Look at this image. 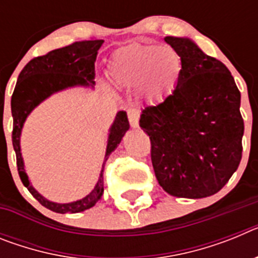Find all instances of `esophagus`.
<instances>
[{
    "instance_id": "34e87169",
    "label": "esophagus",
    "mask_w": 258,
    "mask_h": 258,
    "mask_svg": "<svg viewBox=\"0 0 258 258\" xmlns=\"http://www.w3.org/2000/svg\"><path fill=\"white\" fill-rule=\"evenodd\" d=\"M127 118H129V122H131L132 127H138L140 124V109L137 107H131L127 109Z\"/></svg>"
}]
</instances>
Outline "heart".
Instances as JSON below:
<instances>
[{
  "instance_id": "b5f03b06",
  "label": "heart",
  "mask_w": 258,
  "mask_h": 258,
  "mask_svg": "<svg viewBox=\"0 0 258 258\" xmlns=\"http://www.w3.org/2000/svg\"><path fill=\"white\" fill-rule=\"evenodd\" d=\"M182 70V58L174 47L138 42L117 50L109 66V74L116 84L140 85L141 93L150 101L168 97L178 84Z\"/></svg>"
}]
</instances>
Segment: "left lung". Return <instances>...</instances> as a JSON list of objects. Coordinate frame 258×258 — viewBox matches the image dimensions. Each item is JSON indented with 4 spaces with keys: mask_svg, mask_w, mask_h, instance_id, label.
<instances>
[{
    "mask_svg": "<svg viewBox=\"0 0 258 258\" xmlns=\"http://www.w3.org/2000/svg\"><path fill=\"white\" fill-rule=\"evenodd\" d=\"M164 40L181 55V79L172 95L143 109L140 126L151 141L161 187L172 197L202 199L218 192L240 163V92L226 66L191 38Z\"/></svg>",
    "mask_w": 258,
    "mask_h": 258,
    "instance_id": "8db88e82",
    "label": "left lung"
}]
</instances>
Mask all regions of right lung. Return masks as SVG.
<instances>
[{"mask_svg": "<svg viewBox=\"0 0 258 258\" xmlns=\"http://www.w3.org/2000/svg\"><path fill=\"white\" fill-rule=\"evenodd\" d=\"M103 40L79 41L70 46L50 51L49 54L32 59L23 68L18 77L17 86L11 97V115L14 120L13 146L17 154V165L23 184L29 192L45 207L56 213H80L94 207L103 195V169L107 159L121 142L122 137L129 131V121L125 111H118L112 125L108 129L106 154L102 169L94 188L76 202L56 203L46 199L35 187L27 174L23 160L20 136L24 122L31 112L52 94L64 92L72 88L94 89L95 60L98 50L103 45Z\"/></svg>", "mask_w": 258, "mask_h": 258, "instance_id": "right-lung-1", "label": "right lung"}]
</instances>
